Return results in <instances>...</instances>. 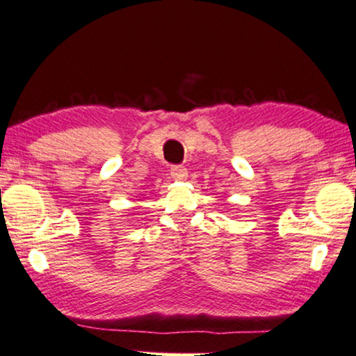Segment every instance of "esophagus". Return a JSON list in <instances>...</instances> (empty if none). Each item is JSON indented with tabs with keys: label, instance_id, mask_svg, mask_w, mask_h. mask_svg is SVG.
<instances>
[{
	"label": "esophagus",
	"instance_id": "34e87169",
	"mask_svg": "<svg viewBox=\"0 0 356 356\" xmlns=\"http://www.w3.org/2000/svg\"><path fill=\"white\" fill-rule=\"evenodd\" d=\"M170 173H171V178L177 179V181H183V179H186L188 177V170L185 166H171Z\"/></svg>",
	"mask_w": 356,
	"mask_h": 356
}]
</instances>
